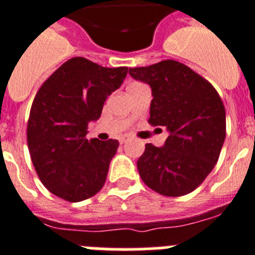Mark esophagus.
I'll use <instances>...</instances> for the list:
<instances>
[{
  "label": "esophagus",
  "instance_id": "1",
  "mask_svg": "<svg viewBox=\"0 0 255 255\" xmlns=\"http://www.w3.org/2000/svg\"><path fill=\"white\" fill-rule=\"evenodd\" d=\"M127 141H128L127 136H122V137L119 138V142H121V144H124V142H127Z\"/></svg>",
  "mask_w": 255,
  "mask_h": 255
}]
</instances>
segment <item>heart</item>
Wrapping results in <instances>:
<instances>
[{"mask_svg":"<svg viewBox=\"0 0 255 255\" xmlns=\"http://www.w3.org/2000/svg\"><path fill=\"white\" fill-rule=\"evenodd\" d=\"M134 84H138V83H133V84H131V85H134Z\"/></svg>","mask_w":255,"mask_h":255,"instance_id":"1","label":"heart"}]
</instances>
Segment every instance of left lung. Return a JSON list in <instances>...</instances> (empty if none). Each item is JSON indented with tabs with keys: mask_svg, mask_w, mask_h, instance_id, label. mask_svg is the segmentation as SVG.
I'll list each match as a JSON object with an SVG mask.
<instances>
[{
	"mask_svg": "<svg viewBox=\"0 0 255 255\" xmlns=\"http://www.w3.org/2000/svg\"><path fill=\"white\" fill-rule=\"evenodd\" d=\"M129 75L151 87L149 124L170 132L163 146L145 145L137 160L141 179L162 196L193 192L217 164L226 138V109L219 93L174 59L129 68Z\"/></svg>",
	"mask_w": 255,
	"mask_h": 255,
	"instance_id": "8db88e82",
	"label": "left lung"
}]
</instances>
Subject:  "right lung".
<instances>
[{
  "instance_id": "1",
  "label": "right lung",
  "mask_w": 255,
  "mask_h": 255,
  "mask_svg": "<svg viewBox=\"0 0 255 255\" xmlns=\"http://www.w3.org/2000/svg\"><path fill=\"white\" fill-rule=\"evenodd\" d=\"M128 67H102L74 57L44 81L27 123L32 163L45 188L79 202L104 187L118 140L87 138L88 124L101 117L108 96L123 83Z\"/></svg>"
}]
</instances>
